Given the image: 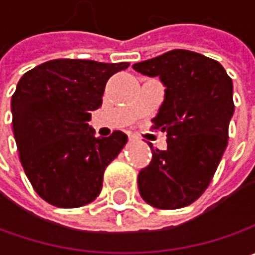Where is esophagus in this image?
<instances>
[{
  "label": "esophagus",
  "mask_w": 255,
  "mask_h": 255,
  "mask_svg": "<svg viewBox=\"0 0 255 255\" xmlns=\"http://www.w3.org/2000/svg\"><path fill=\"white\" fill-rule=\"evenodd\" d=\"M128 137H129V142H133V140H136V139H137V137H136L134 134H129Z\"/></svg>",
  "instance_id": "1"
}]
</instances>
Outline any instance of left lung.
<instances>
[{
  "label": "left lung",
  "instance_id": "1",
  "mask_svg": "<svg viewBox=\"0 0 255 255\" xmlns=\"http://www.w3.org/2000/svg\"><path fill=\"white\" fill-rule=\"evenodd\" d=\"M133 69L159 76L166 88L153 123L167 133V147L149 143L153 157L137 176L140 196L156 209L186 207L207 189L227 147L233 81L217 61L186 49L137 62Z\"/></svg>",
  "mask_w": 255,
  "mask_h": 255
}]
</instances>
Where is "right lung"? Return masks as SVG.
Instances as JSON below:
<instances>
[{
  "label": "right lung",
  "instance_id": "right-lung-1",
  "mask_svg": "<svg viewBox=\"0 0 255 255\" xmlns=\"http://www.w3.org/2000/svg\"><path fill=\"white\" fill-rule=\"evenodd\" d=\"M128 66L54 59L19 79L11 99L15 142L28 180L49 204L74 209L99 196L105 169L128 136L96 137L88 122L102 106L108 79Z\"/></svg>",
  "mask_w": 255,
  "mask_h": 255
}]
</instances>
